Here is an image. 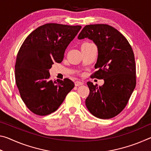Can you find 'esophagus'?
Instances as JSON below:
<instances>
[{
	"label": "esophagus",
	"instance_id": "1",
	"mask_svg": "<svg viewBox=\"0 0 151 151\" xmlns=\"http://www.w3.org/2000/svg\"><path fill=\"white\" fill-rule=\"evenodd\" d=\"M75 86H78L83 85L84 83H83V82H81V81H75Z\"/></svg>",
	"mask_w": 151,
	"mask_h": 151
}]
</instances>
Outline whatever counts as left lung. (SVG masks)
Segmentation results:
<instances>
[{
  "label": "left lung",
  "instance_id": "obj_1",
  "mask_svg": "<svg viewBox=\"0 0 151 151\" xmlns=\"http://www.w3.org/2000/svg\"><path fill=\"white\" fill-rule=\"evenodd\" d=\"M88 38L98 48V58L91 77L103 79V85L91 82L85 101L91 113L97 118L109 119L126 106L136 86V66L133 51L126 38L108 24L86 25L78 39Z\"/></svg>",
  "mask_w": 151,
  "mask_h": 151
}]
</instances>
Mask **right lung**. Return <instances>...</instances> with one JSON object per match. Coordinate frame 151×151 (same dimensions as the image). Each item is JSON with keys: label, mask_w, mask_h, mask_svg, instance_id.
I'll return each mask as SVG.
<instances>
[{"label": "right lung", "mask_w": 151, "mask_h": 151, "mask_svg": "<svg viewBox=\"0 0 151 151\" xmlns=\"http://www.w3.org/2000/svg\"><path fill=\"white\" fill-rule=\"evenodd\" d=\"M81 26L56 23L40 26L28 36L18 52L15 80L22 100L37 115L57 111L75 86L68 78L49 80L54 63L62 62L66 48Z\"/></svg>", "instance_id": "add662e5"}]
</instances>
